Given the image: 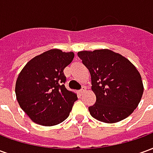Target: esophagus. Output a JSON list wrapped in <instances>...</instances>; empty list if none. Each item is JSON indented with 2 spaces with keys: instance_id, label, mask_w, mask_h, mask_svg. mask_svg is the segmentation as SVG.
Returning a JSON list of instances; mask_svg holds the SVG:
<instances>
[{
  "instance_id": "1",
  "label": "esophagus",
  "mask_w": 153,
  "mask_h": 153,
  "mask_svg": "<svg viewBox=\"0 0 153 153\" xmlns=\"http://www.w3.org/2000/svg\"><path fill=\"white\" fill-rule=\"evenodd\" d=\"M85 89H86V88L85 87H83L81 89L79 90V93H80V95H82L83 93H84V91H85Z\"/></svg>"
}]
</instances>
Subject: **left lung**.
Listing matches in <instances>:
<instances>
[{"label":"left lung","mask_w":153,"mask_h":153,"mask_svg":"<svg viewBox=\"0 0 153 153\" xmlns=\"http://www.w3.org/2000/svg\"><path fill=\"white\" fill-rule=\"evenodd\" d=\"M78 56L89 70L96 102L88 107L99 121L116 123L134 111L143 93L140 74L120 54L108 49L83 51Z\"/></svg>","instance_id":"8db88e82"}]
</instances>
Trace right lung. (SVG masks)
Instances as JSON below:
<instances>
[{
    "label": "right lung",
    "instance_id": "right-lung-1",
    "mask_svg": "<svg viewBox=\"0 0 153 153\" xmlns=\"http://www.w3.org/2000/svg\"><path fill=\"white\" fill-rule=\"evenodd\" d=\"M74 57L71 51L51 49L29 60L19 73L15 84L16 98L33 122L52 126L70 115L78 97L65 88L63 70Z\"/></svg>",
    "mask_w": 153,
    "mask_h": 153
}]
</instances>
